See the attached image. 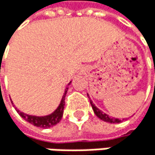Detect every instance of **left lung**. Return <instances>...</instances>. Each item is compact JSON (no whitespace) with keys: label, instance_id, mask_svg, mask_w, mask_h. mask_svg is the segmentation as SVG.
<instances>
[{"label":"left lung","instance_id":"1","mask_svg":"<svg viewBox=\"0 0 155 155\" xmlns=\"http://www.w3.org/2000/svg\"><path fill=\"white\" fill-rule=\"evenodd\" d=\"M154 72H155V67H154ZM154 89H155V83H154ZM89 96V95H88ZM90 102H91V107L93 109V112L94 114L97 115V117L100 118V119H102L103 121H105V122H109V123H120L121 120H119L118 118H114V117H109L108 114H104V112H102L100 109H98L92 103V101L90 100Z\"/></svg>","mask_w":155,"mask_h":155}]
</instances>
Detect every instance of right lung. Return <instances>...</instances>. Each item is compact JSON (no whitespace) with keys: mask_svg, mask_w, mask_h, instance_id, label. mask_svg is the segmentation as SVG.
Listing matches in <instances>:
<instances>
[{"mask_svg":"<svg viewBox=\"0 0 155 155\" xmlns=\"http://www.w3.org/2000/svg\"><path fill=\"white\" fill-rule=\"evenodd\" d=\"M71 83V81H70ZM69 83V84H70ZM68 84V85H69ZM67 90L68 88L66 87L65 91H64V93L63 95V98L61 100V103L59 104V106L57 107V109L51 113V114H48V115H44V117H36V115H29V114H27L25 113H22L20 112L19 110H17L16 108V111L17 113L19 114V115L21 117L24 118L26 121H28V123L36 126V127H42V128H49L51 127H53L54 125L58 124L60 122V120L62 119L63 117V113H64V98H65V95H66V92H67Z\"/></svg>","mask_w":155,"mask_h":155,"instance_id":"obj_1","label":"right lung"}]
</instances>
